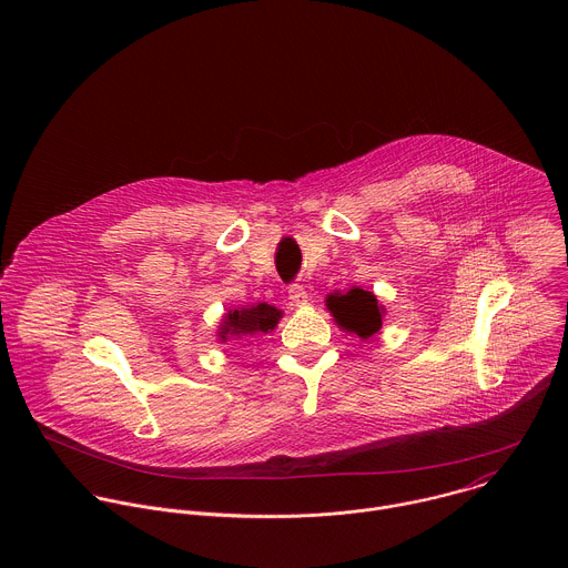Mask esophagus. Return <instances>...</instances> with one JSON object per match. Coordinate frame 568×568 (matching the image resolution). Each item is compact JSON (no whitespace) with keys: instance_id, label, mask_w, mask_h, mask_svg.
I'll return each instance as SVG.
<instances>
[{"instance_id":"esophagus-1","label":"esophagus","mask_w":568,"mask_h":568,"mask_svg":"<svg viewBox=\"0 0 568 568\" xmlns=\"http://www.w3.org/2000/svg\"><path fill=\"white\" fill-rule=\"evenodd\" d=\"M290 301L294 303V305H298V307H303V305H307V301H310V294L305 292V287L303 285H290Z\"/></svg>"}]
</instances>
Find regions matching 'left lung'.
<instances>
[{"label":"left lung","instance_id":"1","mask_svg":"<svg viewBox=\"0 0 568 568\" xmlns=\"http://www.w3.org/2000/svg\"><path fill=\"white\" fill-rule=\"evenodd\" d=\"M326 307L331 310L342 331L355 333L362 339L373 337L382 328L384 307L377 303L373 292H366L362 287L328 294Z\"/></svg>","mask_w":568,"mask_h":568}]
</instances>
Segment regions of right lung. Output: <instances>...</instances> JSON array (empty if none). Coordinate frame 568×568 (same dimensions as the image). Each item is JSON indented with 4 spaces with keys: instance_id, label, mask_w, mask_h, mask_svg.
I'll return each instance as SVG.
<instances>
[{
    "instance_id": "obj_1",
    "label": "right lung",
    "mask_w": 568,
    "mask_h": 568,
    "mask_svg": "<svg viewBox=\"0 0 568 568\" xmlns=\"http://www.w3.org/2000/svg\"><path fill=\"white\" fill-rule=\"evenodd\" d=\"M283 316L281 310L267 303H256L247 307H237L229 310L220 323L217 337L220 342H226L231 337H247V335H258V333H272L276 328L278 318Z\"/></svg>"
}]
</instances>
